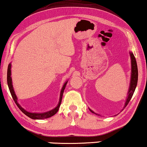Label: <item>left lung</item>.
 Instances as JSON below:
<instances>
[{
    "instance_id": "8db88e82",
    "label": "left lung",
    "mask_w": 147,
    "mask_h": 147,
    "mask_svg": "<svg viewBox=\"0 0 147 147\" xmlns=\"http://www.w3.org/2000/svg\"><path fill=\"white\" fill-rule=\"evenodd\" d=\"M129 54H130L131 57V81H130V85H129V88L128 90V93H127V96L126 100H125V105L123 107V110L126 107V106L128 105V103L130 101L131 99L133 97V95L134 92H135L136 87L137 85L138 82V68H137V61H136V59L134 56V54L132 52H129ZM89 109L90 110V111L93 113H95V115H98L96 113H95L93 111L91 110V109ZM122 110V111H123Z\"/></svg>"
}]
</instances>
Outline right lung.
I'll return each instance as SVG.
<instances>
[{
    "instance_id": "right-lung-1",
    "label": "right lung",
    "mask_w": 147,
    "mask_h": 147,
    "mask_svg": "<svg viewBox=\"0 0 147 147\" xmlns=\"http://www.w3.org/2000/svg\"><path fill=\"white\" fill-rule=\"evenodd\" d=\"M67 82H68V81L67 80L66 82L64 83V84H63L62 88H61V89L60 95H59V99L58 104V105H57L56 107L54 108V109L48 111L44 112V113H32V112H29V111H27L25 110L24 108H22V107H21V105L18 103V98H17L16 93H15V92H14L13 86H12V77H11V63H10L9 64H8V66L7 84H8V88H9L10 92V93H11L12 98H13L14 102H15V103L16 104V105L18 106V107L20 109L21 111H22L23 113H24L25 115H26V116L32 119H47V118H49V117H51L54 115L58 111L59 108V107H60V105H61V99H62L63 91H64V89L65 88V86H66Z\"/></svg>"
}]
</instances>
